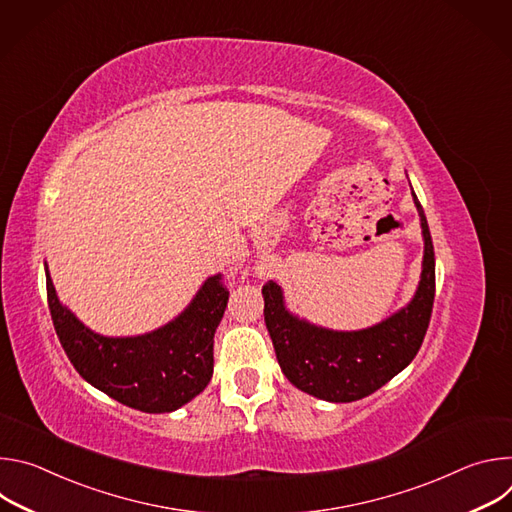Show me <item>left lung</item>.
<instances>
[{"label":"left lung","instance_id":"1","mask_svg":"<svg viewBox=\"0 0 512 512\" xmlns=\"http://www.w3.org/2000/svg\"><path fill=\"white\" fill-rule=\"evenodd\" d=\"M415 206L425 239L421 281L411 304L389 320L358 332H332L291 316L275 281L263 285L265 326L291 385L324 401L350 403L381 389L415 358L435 298L433 243L417 198Z\"/></svg>","mask_w":512,"mask_h":512}]
</instances>
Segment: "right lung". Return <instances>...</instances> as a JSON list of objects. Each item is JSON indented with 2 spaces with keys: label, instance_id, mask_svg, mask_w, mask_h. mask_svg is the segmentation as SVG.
<instances>
[{
  "label": "right lung",
  "instance_id": "right-lung-1",
  "mask_svg": "<svg viewBox=\"0 0 512 512\" xmlns=\"http://www.w3.org/2000/svg\"><path fill=\"white\" fill-rule=\"evenodd\" d=\"M46 294L56 336L72 367L115 401L143 413H170L208 385L214 332L229 302L223 275L208 277L174 322L135 338H107L85 328L60 306L48 269Z\"/></svg>",
  "mask_w": 512,
  "mask_h": 512
}]
</instances>
